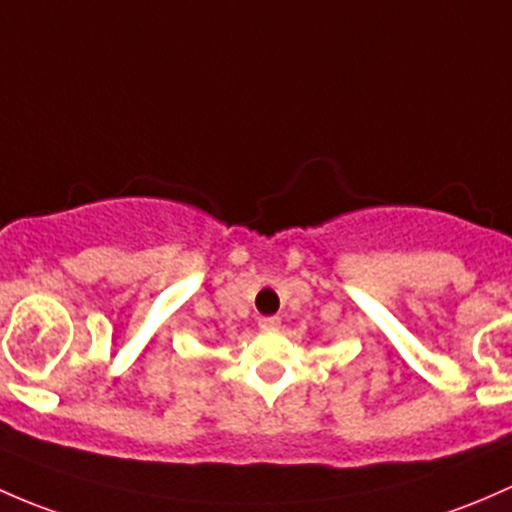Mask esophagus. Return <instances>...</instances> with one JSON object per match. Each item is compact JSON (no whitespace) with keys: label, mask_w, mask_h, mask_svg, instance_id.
<instances>
[{"label":"esophagus","mask_w":512,"mask_h":512,"mask_svg":"<svg viewBox=\"0 0 512 512\" xmlns=\"http://www.w3.org/2000/svg\"><path fill=\"white\" fill-rule=\"evenodd\" d=\"M258 328L266 330V333H273V330L281 328V318L271 315V318H258Z\"/></svg>","instance_id":"34e87169"}]
</instances>
